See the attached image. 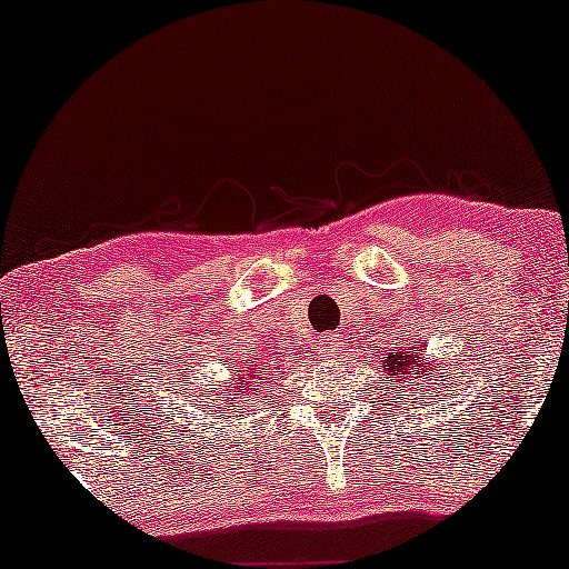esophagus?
<instances>
[{
  "label": "esophagus",
  "instance_id": "34e87169",
  "mask_svg": "<svg viewBox=\"0 0 569 569\" xmlns=\"http://www.w3.org/2000/svg\"><path fill=\"white\" fill-rule=\"evenodd\" d=\"M339 349V341H337V337H333V333H329V337H323V341H321V355L326 357V355H333Z\"/></svg>",
  "mask_w": 569,
  "mask_h": 569
}]
</instances>
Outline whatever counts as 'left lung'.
<instances>
[{"mask_svg":"<svg viewBox=\"0 0 569 569\" xmlns=\"http://www.w3.org/2000/svg\"><path fill=\"white\" fill-rule=\"evenodd\" d=\"M383 362V368L391 372V376L396 378L393 383H401L403 378H432V372H430V365H425L422 362V357H419V347H415V355H409V352H399V349H393V352H388V357L386 360H380ZM432 370H435V365H432Z\"/></svg>","mask_w":569,"mask_h":569,"instance_id":"1","label":"left lung"}]
</instances>
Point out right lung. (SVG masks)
<instances>
[{"mask_svg":"<svg viewBox=\"0 0 569 569\" xmlns=\"http://www.w3.org/2000/svg\"><path fill=\"white\" fill-rule=\"evenodd\" d=\"M263 376H267V372H263ZM253 376H251V372H248V376H246V380H240V383H236V386H232L230 388V399H240V396H246L248 393V380H251ZM263 380V378H261Z\"/></svg>","mask_w":569,"mask_h":569,"instance_id":"obj_1","label":"right lung"}]
</instances>
